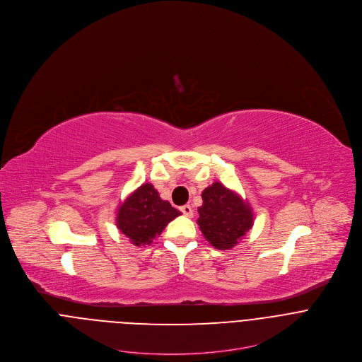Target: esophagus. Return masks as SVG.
<instances>
[{
    "mask_svg": "<svg viewBox=\"0 0 362 362\" xmlns=\"http://www.w3.org/2000/svg\"><path fill=\"white\" fill-rule=\"evenodd\" d=\"M180 210L182 211V214L185 217H192L194 216V210H192V207L189 206V205H184V206L180 207Z\"/></svg>",
    "mask_w": 362,
    "mask_h": 362,
    "instance_id": "1",
    "label": "esophagus"
}]
</instances>
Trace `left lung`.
<instances>
[{"label":"left lung","instance_id":"1","mask_svg":"<svg viewBox=\"0 0 362 362\" xmlns=\"http://www.w3.org/2000/svg\"><path fill=\"white\" fill-rule=\"evenodd\" d=\"M198 224L204 237L217 250H231L252 228L250 204L221 182H213L202 192Z\"/></svg>","mask_w":362,"mask_h":362}]
</instances>
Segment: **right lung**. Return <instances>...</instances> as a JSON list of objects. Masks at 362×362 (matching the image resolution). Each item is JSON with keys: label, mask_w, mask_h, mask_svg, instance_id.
<instances>
[{"label": "right lung", "mask_w": 362, "mask_h": 362, "mask_svg": "<svg viewBox=\"0 0 362 362\" xmlns=\"http://www.w3.org/2000/svg\"><path fill=\"white\" fill-rule=\"evenodd\" d=\"M181 214L158 197L152 184L135 189L117 210V227L136 247L149 245L165 226Z\"/></svg>", "instance_id": "obj_1"}]
</instances>
